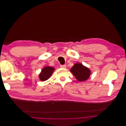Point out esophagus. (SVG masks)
I'll return each instance as SVG.
<instances>
[{"label":"esophagus","mask_w":126,"mask_h":126,"mask_svg":"<svg viewBox=\"0 0 126 126\" xmlns=\"http://www.w3.org/2000/svg\"><path fill=\"white\" fill-rule=\"evenodd\" d=\"M60 67L61 68H65L66 67V65L65 64H63V65H61Z\"/></svg>","instance_id":"34e87169"}]
</instances>
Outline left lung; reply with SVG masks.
<instances>
[{
	"label": "left lung",
	"instance_id": "obj_1",
	"mask_svg": "<svg viewBox=\"0 0 126 126\" xmlns=\"http://www.w3.org/2000/svg\"><path fill=\"white\" fill-rule=\"evenodd\" d=\"M70 71L77 79L79 81H83L87 79L91 72L87 67L79 63H75L70 69Z\"/></svg>",
	"mask_w": 126,
	"mask_h": 126
}]
</instances>
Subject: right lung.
I'll return each instance as SVG.
<instances>
[{"instance_id":"add662e5","label":"right lung","mask_w":126,"mask_h":126,"mask_svg":"<svg viewBox=\"0 0 126 126\" xmlns=\"http://www.w3.org/2000/svg\"><path fill=\"white\" fill-rule=\"evenodd\" d=\"M54 71V68L50 66H46L44 67L40 74L39 78L42 81H45L48 79L52 75L53 72Z\"/></svg>"}]
</instances>
